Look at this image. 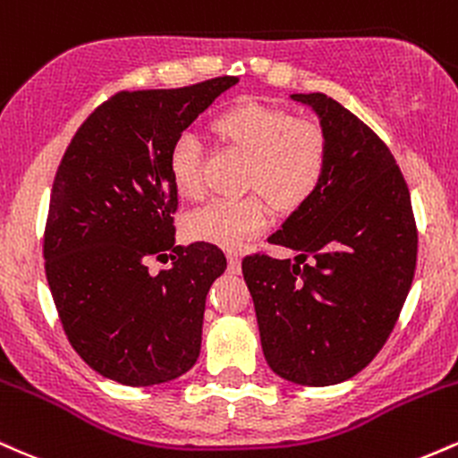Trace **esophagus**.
<instances>
[{
    "mask_svg": "<svg viewBox=\"0 0 458 458\" xmlns=\"http://www.w3.org/2000/svg\"><path fill=\"white\" fill-rule=\"evenodd\" d=\"M228 271L230 273L241 271V256L234 254V251H228Z\"/></svg>",
    "mask_w": 458,
    "mask_h": 458,
    "instance_id": "obj_1",
    "label": "esophagus"
}]
</instances>
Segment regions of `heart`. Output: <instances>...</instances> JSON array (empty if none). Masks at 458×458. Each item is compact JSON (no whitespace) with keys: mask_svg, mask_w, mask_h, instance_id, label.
<instances>
[{"mask_svg":"<svg viewBox=\"0 0 458 458\" xmlns=\"http://www.w3.org/2000/svg\"><path fill=\"white\" fill-rule=\"evenodd\" d=\"M213 131L224 144L250 157L245 189L259 191L277 211H295L317 193L329 163V141L320 124L288 109L245 101L219 114ZM170 174L185 199L202 196V146L181 135L170 150ZM267 225L259 196L215 199L187 217L185 233L224 250H239Z\"/></svg>","mask_w":458,"mask_h":458,"instance_id":"b5f03b06","label":"heart"}]
</instances>
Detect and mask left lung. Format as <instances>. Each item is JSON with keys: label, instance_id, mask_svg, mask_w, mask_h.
<instances>
[{"label": "left lung", "instance_id": "left-lung-1", "mask_svg": "<svg viewBox=\"0 0 458 458\" xmlns=\"http://www.w3.org/2000/svg\"><path fill=\"white\" fill-rule=\"evenodd\" d=\"M291 98L317 112L327 172L269 236L299 256H247L243 277L271 370L323 387L364 370L390 338L413 282L418 230L407 182L379 135L327 94Z\"/></svg>", "mask_w": 458, "mask_h": 458}]
</instances>
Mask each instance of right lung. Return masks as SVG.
<instances>
[{
	"label": "right lung",
	"instance_id": "add662e5",
	"mask_svg": "<svg viewBox=\"0 0 458 458\" xmlns=\"http://www.w3.org/2000/svg\"><path fill=\"white\" fill-rule=\"evenodd\" d=\"M236 77L118 92L77 129L51 189L45 273L68 343L123 386L176 379L196 364L204 303L225 271L217 245H174L170 150ZM150 258L173 260L157 276Z\"/></svg>",
	"mask_w": 458,
	"mask_h": 458
}]
</instances>
